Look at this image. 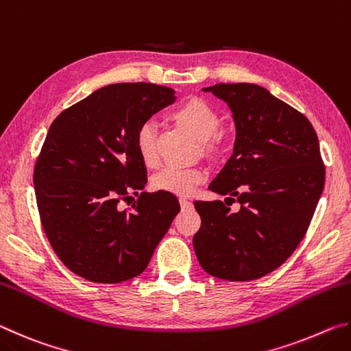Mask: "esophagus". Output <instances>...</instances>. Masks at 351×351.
<instances>
[{
    "label": "esophagus",
    "instance_id": "34e87169",
    "mask_svg": "<svg viewBox=\"0 0 351 351\" xmlns=\"http://www.w3.org/2000/svg\"><path fill=\"white\" fill-rule=\"evenodd\" d=\"M180 203L182 209H189V207H192V201H189L187 198H180Z\"/></svg>",
    "mask_w": 351,
    "mask_h": 351
}]
</instances>
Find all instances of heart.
Here are the masks:
<instances>
[{
  "label": "heart",
  "mask_w": 351,
  "mask_h": 351,
  "mask_svg": "<svg viewBox=\"0 0 351 351\" xmlns=\"http://www.w3.org/2000/svg\"><path fill=\"white\" fill-rule=\"evenodd\" d=\"M173 117L199 141H209L219 127V116L212 105L201 99H190L178 106ZM136 148L141 161L147 167H156L159 153L156 145V128L152 122H144L136 134ZM206 180L203 167H180L169 165L153 178V187L164 192L187 197L192 195L201 182Z\"/></svg>",
  "instance_id": "1"
}]
</instances>
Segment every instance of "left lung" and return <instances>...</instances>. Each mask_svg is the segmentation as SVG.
Returning a JSON list of instances; mask_svg holds the SVG:
<instances>
[{"label": "left lung", "mask_w": 351, "mask_h": 351, "mask_svg": "<svg viewBox=\"0 0 351 351\" xmlns=\"http://www.w3.org/2000/svg\"><path fill=\"white\" fill-rule=\"evenodd\" d=\"M235 122L234 153L209 189L237 199L195 201L201 228L193 249L201 268L230 282L255 280L289 258L304 239L325 184L311 122L254 83H217Z\"/></svg>", "instance_id": "obj_1"}]
</instances>
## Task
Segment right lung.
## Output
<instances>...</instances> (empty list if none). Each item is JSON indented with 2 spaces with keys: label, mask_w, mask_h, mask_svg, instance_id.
I'll use <instances>...</instances> for the list:
<instances>
[{
  "label": "right lung",
  "mask_w": 351,
  "mask_h": 351,
  "mask_svg": "<svg viewBox=\"0 0 351 351\" xmlns=\"http://www.w3.org/2000/svg\"><path fill=\"white\" fill-rule=\"evenodd\" d=\"M171 88L114 83L56 117L34 169L41 224L57 257L90 282L121 283L144 272L180 212L175 195L142 192L147 169L136 134L175 102ZM139 194L132 212L117 204Z\"/></svg>",
  "instance_id": "obj_1"
}]
</instances>
